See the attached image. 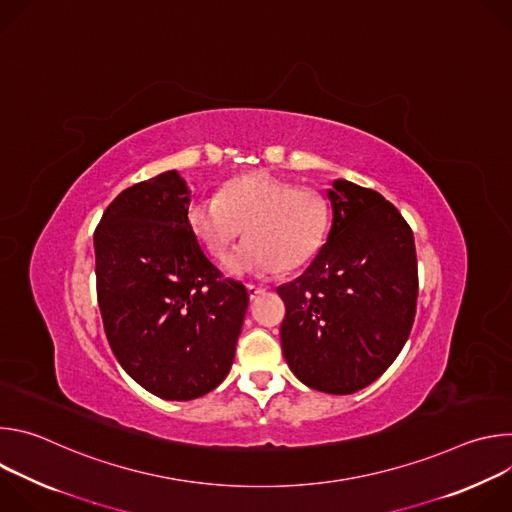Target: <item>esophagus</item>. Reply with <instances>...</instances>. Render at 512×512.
Wrapping results in <instances>:
<instances>
[{
    "label": "esophagus",
    "mask_w": 512,
    "mask_h": 512,
    "mask_svg": "<svg viewBox=\"0 0 512 512\" xmlns=\"http://www.w3.org/2000/svg\"><path fill=\"white\" fill-rule=\"evenodd\" d=\"M263 291H265L263 287H257V285H251V283L247 285V294H249V298H251V300H255L257 296H261Z\"/></svg>",
    "instance_id": "34e87169"
}]
</instances>
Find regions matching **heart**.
Returning <instances> with one entry per match:
<instances>
[{"mask_svg":"<svg viewBox=\"0 0 512 512\" xmlns=\"http://www.w3.org/2000/svg\"><path fill=\"white\" fill-rule=\"evenodd\" d=\"M188 223L221 263L245 229L249 241L231 257L229 271L237 277H265L314 257L326 233L328 210L318 192L253 172L227 182L218 196L196 198L188 208Z\"/></svg>","mask_w":512,"mask_h":512,"instance_id":"obj_1","label":"heart"}]
</instances>
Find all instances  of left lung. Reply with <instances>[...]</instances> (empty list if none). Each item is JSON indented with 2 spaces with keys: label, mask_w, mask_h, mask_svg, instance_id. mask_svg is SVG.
Instances as JSON below:
<instances>
[{
  "label": "left lung",
  "mask_w": 512,
  "mask_h": 512,
  "mask_svg": "<svg viewBox=\"0 0 512 512\" xmlns=\"http://www.w3.org/2000/svg\"><path fill=\"white\" fill-rule=\"evenodd\" d=\"M326 198V243L300 277L277 287L281 350L310 389L350 395L377 381L409 338L417 257L405 218L379 192L334 180Z\"/></svg>",
  "instance_id": "8db88e82"
}]
</instances>
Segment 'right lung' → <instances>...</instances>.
<instances>
[{
	"label": "right lung",
	"instance_id": "add662e5",
	"mask_svg": "<svg viewBox=\"0 0 512 512\" xmlns=\"http://www.w3.org/2000/svg\"><path fill=\"white\" fill-rule=\"evenodd\" d=\"M178 170L123 190L95 231L97 298L123 371L166 401L198 399L233 367L249 294L223 279L190 223Z\"/></svg>",
	"mask_w": 512,
	"mask_h": 512
}]
</instances>
